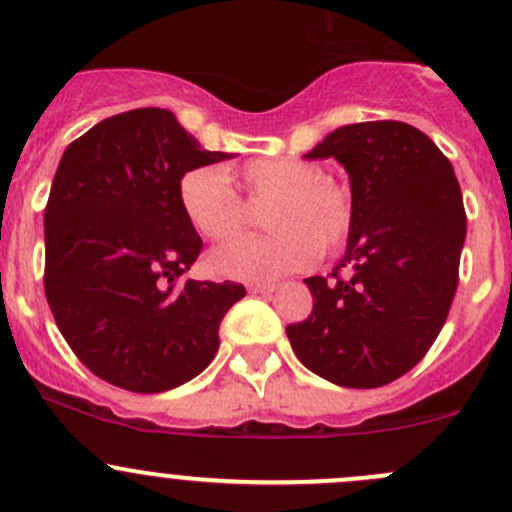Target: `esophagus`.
I'll return each mask as SVG.
<instances>
[{"label":"esophagus","instance_id":"esophagus-1","mask_svg":"<svg viewBox=\"0 0 512 512\" xmlns=\"http://www.w3.org/2000/svg\"><path fill=\"white\" fill-rule=\"evenodd\" d=\"M250 292L252 294H272V292H277V285H270V282H262V285H250Z\"/></svg>","mask_w":512,"mask_h":512}]
</instances>
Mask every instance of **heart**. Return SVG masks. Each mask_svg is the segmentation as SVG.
<instances>
[{"label":"heart","mask_w":512,"mask_h":512,"mask_svg":"<svg viewBox=\"0 0 512 512\" xmlns=\"http://www.w3.org/2000/svg\"><path fill=\"white\" fill-rule=\"evenodd\" d=\"M247 200H270L265 237L232 242L210 255V270L245 282H270L312 265L322 252L347 242L354 223L352 195L302 158H252L230 175ZM178 203L200 237L225 242L245 225V205L218 168L188 170L178 183Z\"/></svg>","instance_id":"heart-1"}]
</instances>
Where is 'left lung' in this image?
Instances as JSON below:
<instances>
[{"label": "left lung", "instance_id": "obj_1", "mask_svg": "<svg viewBox=\"0 0 512 512\" xmlns=\"http://www.w3.org/2000/svg\"><path fill=\"white\" fill-rule=\"evenodd\" d=\"M304 158L344 165L354 223L334 280H304L314 309L289 324V344L332 384H391L446 324L466 242L461 185L436 143L401 121L349 123Z\"/></svg>", "mask_w": 512, "mask_h": 512}]
</instances>
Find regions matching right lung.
Wrapping results in <instances>:
<instances>
[{
  "label": "right lung",
  "mask_w": 512,
  "mask_h": 512,
  "mask_svg": "<svg viewBox=\"0 0 512 512\" xmlns=\"http://www.w3.org/2000/svg\"><path fill=\"white\" fill-rule=\"evenodd\" d=\"M227 158L203 151L168 108L106 118L61 156L44 210L46 302L81 364L108 384L158 394L218 354L220 322L245 287L183 282L203 240L178 183Z\"/></svg>",
  "instance_id": "right-lung-1"
}]
</instances>
